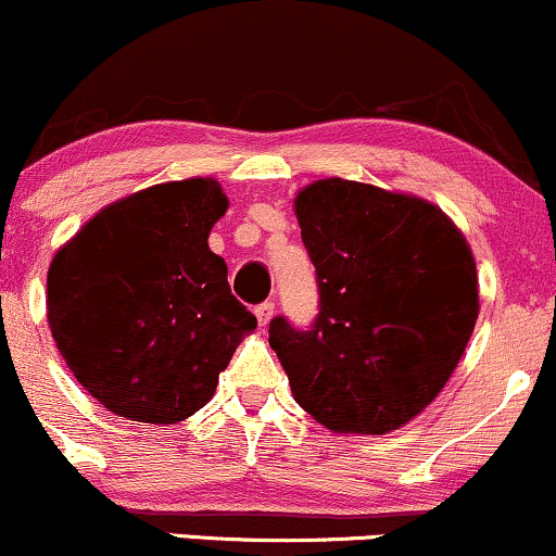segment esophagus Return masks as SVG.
<instances>
[{
    "label": "esophagus",
    "mask_w": 556,
    "mask_h": 556,
    "mask_svg": "<svg viewBox=\"0 0 556 556\" xmlns=\"http://www.w3.org/2000/svg\"><path fill=\"white\" fill-rule=\"evenodd\" d=\"M271 316H274V303H271V300H266V303L256 305V318H258L261 327H266V324L271 321Z\"/></svg>",
    "instance_id": "esophagus-1"
}]
</instances>
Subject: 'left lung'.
<instances>
[{
    "label": "left lung",
    "instance_id": "1",
    "mask_svg": "<svg viewBox=\"0 0 556 556\" xmlns=\"http://www.w3.org/2000/svg\"><path fill=\"white\" fill-rule=\"evenodd\" d=\"M295 214L318 316L308 329L269 324L292 394L331 431L400 429L442 392L473 334V253L433 203L340 177L300 190Z\"/></svg>",
    "mask_w": 556,
    "mask_h": 556
}]
</instances>
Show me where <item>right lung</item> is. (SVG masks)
Here are the masks:
<instances>
[{
    "mask_svg": "<svg viewBox=\"0 0 556 556\" xmlns=\"http://www.w3.org/2000/svg\"><path fill=\"white\" fill-rule=\"evenodd\" d=\"M227 195L208 177L101 208L47 277L49 327L75 379L123 418L177 424L212 400L256 316L232 295L208 232Z\"/></svg>",
    "mask_w": 556,
    "mask_h": 556,
    "instance_id": "add662e5",
    "label": "right lung"
}]
</instances>
